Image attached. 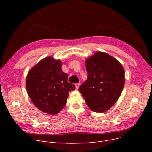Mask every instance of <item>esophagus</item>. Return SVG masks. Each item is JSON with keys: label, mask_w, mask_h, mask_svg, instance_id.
I'll return each instance as SVG.
<instances>
[{"label": "esophagus", "mask_w": 152, "mask_h": 152, "mask_svg": "<svg viewBox=\"0 0 152 152\" xmlns=\"http://www.w3.org/2000/svg\"><path fill=\"white\" fill-rule=\"evenodd\" d=\"M75 87H76V89H78L79 88V86H80V84L79 83H77V84H75Z\"/></svg>", "instance_id": "obj_1"}]
</instances>
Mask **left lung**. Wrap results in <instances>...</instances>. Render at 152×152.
Masks as SVG:
<instances>
[{
  "mask_svg": "<svg viewBox=\"0 0 152 152\" xmlns=\"http://www.w3.org/2000/svg\"><path fill=\"white\" fill-rule=\"evenodd\" d=\"M86 66L87 79L79 91L92 111H107L122 93L125 83L124 68L115 58L100 51L87 59Z\"/></svg>",
  "mask_w": 152,
  "mask_h": 152,
  "instance_id": "1",
  "label": "left lung"
}]
</instances>
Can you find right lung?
<instances>
[{
  "instance_id": "obj_1",
  "label": "right lung",
  "mask_w": 152,
  "mask_h": 152,
  "mask_svg": "<svg viewBox=\"0 0 152 152\" xmlns=\"http://www.w3.org/2000/svg\"><path fill=\"white\" fill-rule=\"evenodd\" d=\"M59 59L48 56L28 72L26 88L31 102L40 111L58 113L65 107L68 93L75 89L68 82V74L61 70Z\"/></svg>"
}]
</instances>
